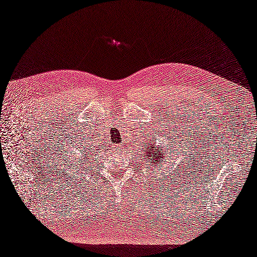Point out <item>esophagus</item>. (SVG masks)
I'll return each mask as SVG.
<instances>
[{
	"label": "esophagus",
	"mask_w": 257,
	"mask_h": 257,
	"mask_svg": "<svg viewBox=\"0 0 257 257\" xmlns=\"http://www.w3.org/2000/svg\"><path fill=\"white\" fill-rule=\"evenodd\" d=\"M124 148L123 144H117V145H114V149L115 151H122Z\"/></svg>",
	"instance_id": "34e87169"
}]
</instances>
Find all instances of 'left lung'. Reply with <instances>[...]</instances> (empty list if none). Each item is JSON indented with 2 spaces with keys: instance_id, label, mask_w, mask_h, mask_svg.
I'll use <instances>...</instances> for the list:
<instances>
[{
  "instance_id": "1",
  "label": "left lung",
  "mask_w": 257,
  "mask_h": 257,
  "mask_svg": "<svg viewBox=\"0 0 257 257\" xmlns=\"http://www.w3.org/2000/svg\"><path fill=\"white\" fill-rule=\"evenodd\" d=\"M162 148H163L164 150H162ZM164 149H165L164 146L158 145L155 142H153L152 144L148 143L146 144L145 150H143L142 158H148V160L150 162V165H154V164L162 165V161H163L164 155H165L164 151H166Z\"/></svg>"
}]
</instances>
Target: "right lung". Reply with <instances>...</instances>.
<instances>
[{
  "label": "right lung",
  "mask_w": 257,
  "mask_h": 257,
  "mask_svg": "<svg viewBox=\"0 0 257 257\" xmlns=\"http://www.w3.org/2000/svg\"><path fill=\"white\" fill-rule=\"evenodd\" d=\"M91 152H92V151H91ZM81 154H82V155H86V153H85V151H83V152H81ZM91 155H92V154H91ZM90 158H91V156H90ZM86 163H87V162H86ZM88 163H90V164H91V162H90V161H88ZM82 164H83V163H82ZM84 164H85V163H84Z\"/></svg>",
  "instance_id": "1"
}]
</instances>
